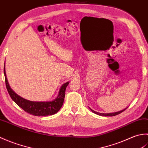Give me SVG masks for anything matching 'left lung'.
<instances>
[{
	"instance_id": "1",
	"label": "left lung",
	"mask_w": 148,
	"mask_h": 148,
	"mask_svg": "<svg viewBox=\"0 0 148 148\" xmlns=\"http://www.w3.org/2000/svg\"><path fill=\"white\" fill-rule=\"evenodd\" d=\"M128 108V107H127ZM127 108H125L123 110H121V111H117V112H111V113H100V112H96L95 111H93V110H92L91 108H90V109L92 111L93 113H95V114H97V115H99V116H116V115H118L119 114H120V113H121L123 111H124L125 109H126Z\"/></svg>"
}]
</instances>
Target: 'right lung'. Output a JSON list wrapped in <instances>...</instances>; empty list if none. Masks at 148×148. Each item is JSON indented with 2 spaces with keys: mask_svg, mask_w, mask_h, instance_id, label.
Masks as SVG:
<instances>
[{
  "mask_svg": "<svg viewBox=\"0 0 148 148\" xmlns=\"http://www.w3.org/2000/svg\"><path fill=\"white\" fill-rule=\"evenodd\" d=\"M4 73L5 76L6 88H7L8 92L11 98L20 108L23 109L25 112L34 116H45L56 114L62 108L64 101L65 89L69 84V81L62 84L58 92V96L54 100H53L52 101H31V100H27L18 95L11 89L8 83L7 76H6L5 65L4 68Z\"/></svg>",
  "mask_w": 148,
  "mask_h": 148,
  "instance_id": "1",
  "label": "right lung"
}]
</instances>
